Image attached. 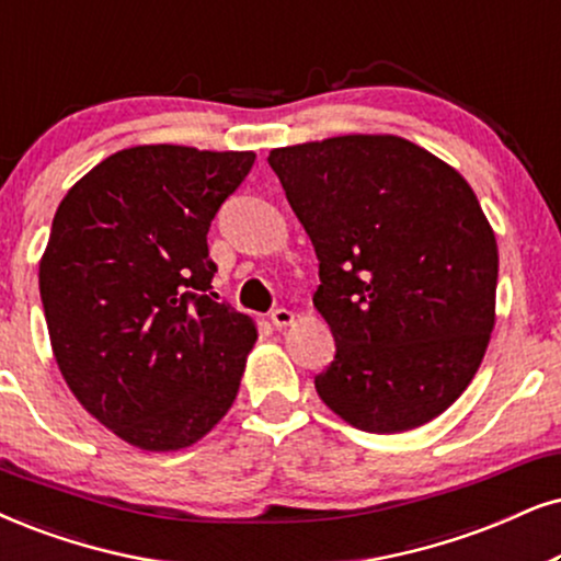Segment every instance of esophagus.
Listing matches in <instances>:
<instances>
[{
	"label": "esophagus",
	"instance_id": "34e87169",
	"mask_svg": "<svg viewBox=\"0 0 561 561\" xmlns=\"http://www.w3.org/2000/svg\"><path fill=\"white\" fill-rule=\"evenodd\" d=\"M293 321H295L293 310H287V308H274L272 310V323L276 325V329H282V325H289Z\"/></svg>",
	"mask_w": 561,
	"mask_h": 561
}]
</instances>
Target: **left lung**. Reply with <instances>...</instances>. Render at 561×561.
<instances>
[{"label":"left lung","instance_id":"1","mask_svg":"<svg viewBox=\"0 0 561 561\" xmlns=\"http://www.w3.org/2000/svg\"><path fill=\"white\" fill-rule=\"evenodd\" d=\"M268 165L318 256L336 354L316 391L357 430L407 432L466 391L494 329L497 240L458 170L401 137L282 147Z\"/></svg>","mask_w":561,"mask_h":561}]
</instances>
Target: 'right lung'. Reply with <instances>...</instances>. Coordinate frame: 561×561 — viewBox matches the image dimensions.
I'll return each instance as SVG.
<instances>
[{
  "label": "right lung",
  "mask_w": 561,
  "mask_h": 561,
  "mask_svg": "<svg viewBox=\"0 0 561 561\" xmlns=\"http://www.w3.org/2000/svg\"><path fill=\"white\" fill-rule=\"evenodd\" d=\"M253 160L131 147L54 215L38 282L56 365L77 401L141 450L196 443L238 396L256 325L215 300L207 232Z\"/></svg>",
  "instance_id": "add662e5"
}]
</instances>
